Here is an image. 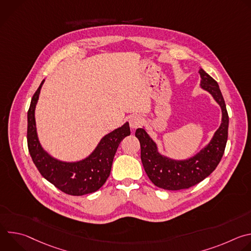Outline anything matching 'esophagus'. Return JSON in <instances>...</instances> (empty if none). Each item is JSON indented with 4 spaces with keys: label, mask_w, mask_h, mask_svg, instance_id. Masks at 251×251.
<instances>
[{
    "label": "esophagus",
    "mask_w": 251,
    "mask_h": 251,
    "mask_svg": "<svg viewBox=\"0 0 251 251\" xmlns=\"http://www.w3.org/2000/svg\"><path fill=\"white\" fill-rule=\"evenodd\" d=\"M129 123H130V127H131L132 129H137V128H139V127L142 125L143 119H142V117H140V116H138V115H133V116L130 118Z\"/></svg>",
    "instance_id": "34e87169"
}]
</instances>
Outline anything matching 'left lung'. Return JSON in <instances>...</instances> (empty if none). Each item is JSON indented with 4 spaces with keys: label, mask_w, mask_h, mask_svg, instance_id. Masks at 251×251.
<instances>
[{
    "label": "left lung",
    "mask_w": 251,
    "mask_h": 251,
    "mask_svg": "<svg viewBox=\"0 0 251 251\" xmlns=\"http://www.w3.org/2000/svg\"><path fill=\"white\" fill-rule=\"evenodd\" d=\"M201 88L207 91L222 109V123L208 144L195 156L186 160H175L162 155L155 141L144 128H138L135 136L141 146V160L151 182L164 190L189 189L208 176L221 162L225 153L228 114L218 82L201 68Z\"/></svg>",
    "instance_id": "8db88e82"
}]
</instances>
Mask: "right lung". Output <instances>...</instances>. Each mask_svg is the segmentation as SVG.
Wrapping results in <instances>:
<instances>
[{"label":"right lung","instance_id":"1","mask_svg":"<svg viewBox=\"0 0 251 251\" xmlns=\"http://www.w3.org/2000/svg\"><path fill=\"white\" fill-rule=\"evenodd\" d=\"M45 79L33 94L27 111V147L41 175L61 192L83 196L98 191L108 178L120 142L130 135L129 123L105 135L93 152L80 161L64 162L50 156L41 145L34 111Z\"/></svg>","mask_w":251,"mask_h":251}]
</instances>
